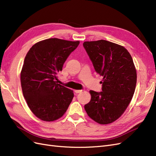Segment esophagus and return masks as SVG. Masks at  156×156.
<instances>
[{
  "label": "esophagus",
  "instance_id": "34e87169",
  "mask_svg": "<svg viewBox=\"0 0 156 156\" xmlns=\"http://www.w3.org/2000/svg\"><path fill=\"white\" fill-rule=\"evenodd\" d=\"M82 91H83L82 90H75V92L76 93V94H78V93L81 92Z\"/></svg>",
  "mask_w": 156,
  "mask_h": 156
}]
</instances>
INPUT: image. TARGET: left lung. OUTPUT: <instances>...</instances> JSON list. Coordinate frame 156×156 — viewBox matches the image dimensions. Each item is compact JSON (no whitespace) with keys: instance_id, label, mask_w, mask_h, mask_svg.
Wrapping results in <instances>:
<instances>
[{"instance_id":"1","label":"left lung","mask_w":156,"mask_h":156,"mask_svg":"<svg viewBox=\"0 0 156 156\" xmlns=\"http://www.w3.org/2000/svg\"><path fill=\"white\" fill-rule=\"evenodd\" d=\"M83 47L96 72L103 77L102 91L90 90L91 100L84 109L98 124L112 123L123 114L135 92L136 72L133 59L123 46L108 41H84Z\"/></svg>"}]
</instances>
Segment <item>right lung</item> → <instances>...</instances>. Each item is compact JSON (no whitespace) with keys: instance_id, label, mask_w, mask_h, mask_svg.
Masks as SVG:
<instances>
[{"instance_id":"1","label":"right lung","mask_w":156,"mask_h":156,"mask_svg":"<svg viewBox=\"0 0 156 156\" xmlns=\"http://www.w3.org/2000/svg\"><path fill=\"white\" fill-rule=\"evenodd\" d=\"M79 44V41L47 39L32 45L25 56L21 72L23 94L33 114L41 120L60 119L73 100V90L56 81L57 73Z\"/></svg>"}]
</instances>
